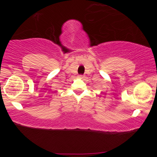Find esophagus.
<instances>
[{
	"instance_id": "34e87169",
	"label": "esophagus",
	"mask_w": 157,
	"mask_h": 157,
	"mask_svg": "<svg viewBox=\"0 0 157 157\" xmlns=\"http://www.w3.org/2000/svg\"><path fill=\"white\" fill-rule=\"evenodd\" d=\"M78 78H79V79H84V75H78Z\"/></svg>"
}]
</instances>
